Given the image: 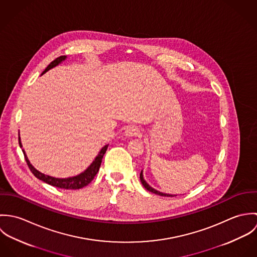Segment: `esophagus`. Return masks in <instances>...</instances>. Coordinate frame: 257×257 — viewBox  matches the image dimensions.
Masks as SVG:
<instances>
[{"label":"esophagus","instance_id":"obj_1","mask_svg":"<svg viewBox=\"0 0 257 257\" xmlns=\"http://www.w3.org/2000/svg\"><path fill=\"white\" fill-rule=\"evenodd\" d=\"M140 133H141V131H140V128H139L138 126H136V125H131V126H128V127L125 130L124 135H125L126 137L131 138V137H137V136H139Z\"/></svg>","mask_w":257,"mask_h":257}]
</instances>
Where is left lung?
Instances as JSON below:
<instances>
[{"instance_id":"left-lung-1","label":"left lung","mask_w":257,"mask_h":257,"mask_svg":"<svg viewBox=\"0 0 257 257\" xmlns=\"http://www.w3.org/2000/svg\"><path fill=\"white\" fill-rule=\"evenodd\" d=\"M140 178H141V182L144 185V187L147 189V191L151 192V193H154V194H157L159 196H166V197H174V195H170V194H165V193H161L155 189H153L152 187H150L148 184L147 183V181L144 179V174H143V171L141 172V175H140Z\"/></svg>"}]
</instances>
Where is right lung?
<instances>
[{"label":"right lung","mask_w":257,"mask_h":257,"mask_svg":"<svg viewBox=\"0 0 257 257\" xmlns=\"http://www.w3.org/2000/svg\"><path fill=\"white\" fill-rule=\"evenodd\" d=\"M66 59V56L65 55H62V56H59L57 57L55 60H53L47 67L46 69L42 72V74L47 72L49 69L57 66L59 63H61L62 61H64ZM41 74V75H42ZM19 145L20 147H22V143H21V139L19 137ZM108 145L103 147L100 152L98 153V155L96 156L95 160L91 163V165L81 174L77 175V176H74V177H69V178H55V177H51V176H48V175H45L41 172H39L38 170H37L30 162V160L28 159V156L26 155V152L25 150L23 149V152H24V155H25V159L27 161V164L29 166V168L31 169V171L33 172V174L37 177V179L45 182V183L49 184L51 186H54V187H58V188H61V189H72V190H76V189H80V188H83L85 186H87L88 184L91 183V181L94 179V177L96 176V174L98 173L99 169H100V166H101V163H102V159L104 157V154L106 153L107 151V148H108Z\"/></svg>","instance_id":"add662e5"}]
</instances>
